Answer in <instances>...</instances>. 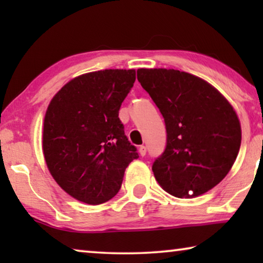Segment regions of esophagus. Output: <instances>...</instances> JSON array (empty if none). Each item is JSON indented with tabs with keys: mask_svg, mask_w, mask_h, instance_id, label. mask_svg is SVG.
<instances>
[{
	"mask_svg": "<svg viewBox=\"0 0 263 263\" xmlns=\"http://www.w3.org/2000/svg\"><path fill=\"white\" fill-rule=\"evenodd\" d=\"M146 152H147L146 147L145 146H140V148H139V154H140V156L145 157L146 156Z\"/></svg>",
	"mask_w": 263,
	"mask_h": 263,
	"instance_id": "esophagus-1",
	"label": "esophagus"
}]
</instances>
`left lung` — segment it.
I'll return each mask as SVG.
<instances>
[{
	"label": "left lung",
	"instance_id": "8db88e82",
	"mask_svg": "<svg viewBox=\"0 0 263 263\" xmlns=\"http://www.w3.org/2000/svg\"><path fill=\"white\" fill-rule=\"evenodd\" d=\"M138 80L166 125V148L152 166L157 182L179 199L214 188L239 152L242 129L236 110L214 86L185 71L140 68Z\"/></svg>",
	"mask_w": 263,
	"mask_h": 263
}]
</instances>
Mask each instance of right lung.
Masks as SVG:
<instances>
[{
    "instance_id": "add662e5",
    "label": "right lung",
    "mask_w": 263,
    "mask_h": 263,
    "mask_svg": "<svg viewBox=\"0 0 263 263\" xmlns=\"http://www.w3.org/2000/svg\"><path fill=\"white\" fill-rule=\"evenodd\" d=\"M135 69L91 71L68 81L46 109L42 147L57 184L75 200L100 204L116 195L139 158L118 118Z\"/></svg>"
}]
</instances>
